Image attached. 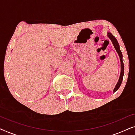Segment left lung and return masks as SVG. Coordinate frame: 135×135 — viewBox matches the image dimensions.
Listing matches in <instances>:
<instances>
[{
  "label": "left lung",
  "instance_id": "8db88e82",
  "mask_svg": "<svg viewBox=\"0 0 135 135\" xmlns=\"http://www.w3.org/2000/svg\"><path fill=\"white\" fill-rule=\"evenodd\" d=\"M108 34V37L110 38V40H111V42H112V44H113L114 48H115V49L116 50V51H117L118 55H119V56L120 57V62H121L120 63V65H121L120 75L119 79V80H118L117 84H116L115 88H114V89L113 90V92L114 93V92H115L118 89H119L120 86V85L122 84V82L123 74H124V64H123V62L122 60V53L120 50L119 44V43H118L117 39H116L115 37H114L113 35L111 34V33L108 32V34Z\"/></svg>",
  "mask_w": 135,
  "mask_h": 135
}]
</instances>
